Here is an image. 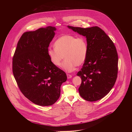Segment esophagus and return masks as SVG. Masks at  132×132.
Here are the masks:
<instances>
[{
  "mask_svg": "<svg viewBox=\"0 0 132 132\" xmlns=\"http://www.w3.org/2000/svg\"><path fill=\"white\" fill-rule=\"evenodd\" d=\"M67 78L68 79H70V78H71L72 77V75L68 74H67Z\"/></svg>",
  "mask_w": 132,
  "mask_h": 132,
  "instance_id": "34e87169",
  "label": "esophagus"
}]
</instances>
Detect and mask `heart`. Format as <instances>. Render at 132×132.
<instances>
[{"mask_svg": "<svg viewBox=\"0 0 132 132\" xmlns=\"http://www.w3.org/2000/svg\"><path fill=\"white\" fill-rule=\"evenodd\" d=\"M54 48H49L47 55L54 65L60 66L63 58L65 59L62 68L67 72L75 70L85 62L88 54V45L82 37L66 35L58 38L54 44Z\"/></svg>", "mask_w": 132, "mask_h": 132, "instance_id": "b5f03b06", "label": "heart"}]
</instances>
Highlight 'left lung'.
Returning <instances> with one entry per match:
<instances>
[{"instance_id":"1","label":"left lung","mask_w":132,"mask_h":132,"mask_svg":"<svg viewBox=\"0 0 132 132\" xmlns=\"http://www.w3.org/2000/svg\"><path fill=\"white\" fill-rule=\"evenodd\" d=\"M68 28L85 37L88 45L87 58L77 75L82 79L80 95L88 101L100 100L113 88L118 73V57L113 42L100 28Z\"/></svg>"}]
</instances>
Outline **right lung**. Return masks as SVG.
Instances as JSON below:
<instances>
[{
  "label": "right lung",
  "mask_w": 132,
  "mask_h": 132,
  "mask_svg": "<svg viewBox=\"0 0 132 132\" xmlns=\"http://www.w3.org/2000/svg\"><path fill=\"white\" fill-rule=\"evenodd\" d=\"M56 29L48 26L24 32L13 58L14 77L22 94L40 106L53 104L60 95L66 73L54 65L47 55Z\"/></svg>",
  "instance_id": "obj_1"
}]
</instances>
